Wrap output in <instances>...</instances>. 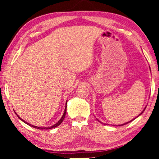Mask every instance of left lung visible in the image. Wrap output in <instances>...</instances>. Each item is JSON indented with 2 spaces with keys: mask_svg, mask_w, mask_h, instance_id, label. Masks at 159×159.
<instances>
[{
  "mask_svg": "<svg viewBox=\"0 0 159 159\" xmlns=\"http://www.w3.org/2000/svg\"><path fill=\"white\" fill-rule=\"evenodd\" d=\"M145 108H144V110H143V111H142V112H141V113H140V114H139V115H138V116H137V117H138V116H140V115H141V114H143V111H145ZM134 119H136V118H134ZM134 119H132V120H131V121H128V122H127V123H125V124H122V125H119V126H122V125H126V124H128V123H129V122H131V121H133V120H134Z\"/></svg>",
  "mask_w": 159,
  "mask_h": 159,
  "instance_id": "8db88e82",
  "label": "left lung"
}]
</instances>
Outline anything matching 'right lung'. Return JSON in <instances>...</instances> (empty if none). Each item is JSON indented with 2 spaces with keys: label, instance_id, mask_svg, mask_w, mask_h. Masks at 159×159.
<instances>
[{
  "label": "right lung",
  "instance_id": "1",
  "mask_svg": "<svg viewBox=\"0 0 159 159\" xmlns=\"http://www.w3.org/2000/svg\"><path fill=\"white\" fill-rule=\"evenodd\" d=\"M66 103H67V101H66ZM66 105L67 104L66 103V106H65V109H64V114H63V116H62V117L61 118V119L59 121H58L57 123L56 124H55V125H53V126H51V127H37V126H34V125H30V124H29V123H27V121H24L22 119H21L20 117L19 116V115H17V114L16 112V116L19 117V119H21V121H23V122H25V123H26L27 124V125H28L29 126H30V127H34V128H35V129H52V128H55V127H58V126H59L62 123V121H64V118H65V116H66Z\"/></svg>",
  "mask_w": 159,
  "mask_h": 159
}]
</instances>
